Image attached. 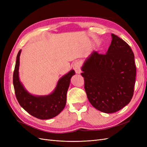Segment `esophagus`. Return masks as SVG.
<instances>
[{"label": "esophagus", "instance_id": "esophagus-1", "mask_svg": "<svg viewBox=\"0 0 147 147\" xmlns=\"http://www.w3.org/2000/svg\"><path fill=\"white\" fill-rule=\"evenodd\" d=\"M73 68L77 74L81 73V63L79 61H76L73 65Z\"/></svg>", "mask_w": 147, "mask_h": 147}]
</instances>
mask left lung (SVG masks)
<instances>
[{"instance_id": "1", "label": "left lung", "mask_w": 147, "mask_h": 147, "mask_svg": "<svg viewBox=\"0 0 147 147\" xmlns=\"http://www.w3.org/2000/svg\"><path fill=\"white\" fill-rule=\"evenodd\" d=\"M105 55L93 51L82 67L84 90L95 109L106 113L121 110L134 94L136 67L134 55L123 40L112 34Z\"/></svg>"}]
</instances>
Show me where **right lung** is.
Segmentation results:
<instances>
[{"instance_id": "add662e5", "label": "right lung", "mask_w": 147, "mask_h": 147, "mask_svg": "<svg viewBox=\"0 0 147 147\" xmlns=\"http://www.w3.org/2000/svg\"><path fill=\"white\" fill-rule=\"evenodd\" d=\"M21 50L18 53L15 67L13 72V83L16 99L20 105L32 116L40 119H48L59 115L66 104V96L70 79L75 71L70 70L61 77L54 91L47 96H34L26 90L20 80L19 66Z\"/></svg>"}]
</instances>
